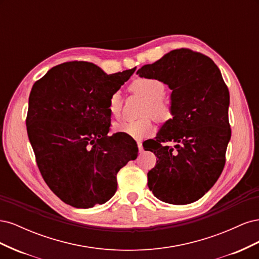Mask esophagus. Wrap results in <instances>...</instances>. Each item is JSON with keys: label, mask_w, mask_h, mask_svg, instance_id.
<instances>
[{"label": "esophagus", "mask_w": 259, "mask_h": 259, "mask_svg": "<svg viewBox=\"0 0 259 259\" xmlns=\"http://www.w3.org/2000/svg\"><path fill=\"white\" fill-rule=\"evenodd\" d=\"M137 146H138V150H139V152H143V150H144V149H143V144L140 143V142H138V143H137Z\"/></svg>", "instance_id": "obj_1"}]
</instances>
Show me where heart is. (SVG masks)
<instances>
[{
	"label": "heart",
	"mask_w": 259,
	"mask_h": 259,
	"mask_svg": "<svg viewBox=\"0 0 259 259\" xmlns=\"http://www.w3.org/2000/svg\"><path fill=\"white\" fill-rule=\"evenodd\" d=\"M131 92L146 99L143 109V119L138 121L117 122L113 125L115 133H124L135 139H142L150 135L153 126L150 117L158 122H166L173 116V108L167 100L164 99L165 85L163 82L150 77H140L133 81L130 85ZM109 112L113 117H119L122 110V98L120 93H113L108 101Z\"/></svg>",
	"instance_id": "heart-1"
}]
</instances>
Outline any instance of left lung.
I'll list each match as a JSON object with an SVG mask.
<instances>
[{
    "mask_svg": "<svg viewBox=\"0 0 259 259\" xmlns=\"http://www.w3.org/2000/svg\"><path fill=\"white\" fill-rule=\"evenodd\" d=\"M137 74L171 90L173 119L150 143L158 161L148 173L149 189L169 204L198 201L221 176L231 137L230 96L221 70L205 55L180 49L143 66ZM168 141L177 144L174 148L161 144Z\"/></svg>",
    "mask_w": 259,
    "mask_h": 259,
    "instance_id": "obj_1",
    "label": "left lung"
}]
</instances>
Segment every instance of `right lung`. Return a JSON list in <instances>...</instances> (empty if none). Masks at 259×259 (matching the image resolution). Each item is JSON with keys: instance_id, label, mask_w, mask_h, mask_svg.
Returning <instances> with one entry per match:
<instances>
[{"instance_id": "obj_1", "label": "right lung", "mask_w": 259, "mask_h": 259, "mask_svg": "<svg viewBox=\"0 0 259 259\" xmlns=\"http://www.w3.org/2000/svg\"><path fill=\"white\" fill-rule=\"evenodd\" d=\"M135 69L107 74L92 62L70 61L33 84L28 137L45 183L66 204H104L116 191L117 171L137 158L134 142L108 136L109 98Z\"/></svg>"}]
</instances>
